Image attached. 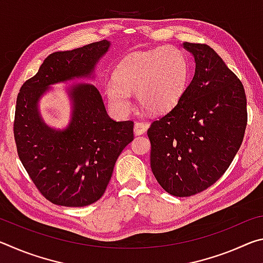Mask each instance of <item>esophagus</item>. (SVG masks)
Wrapping results in <instances>:
<instances>
[{
  "instance_id": "obj_1",
  "label": "esophagus",
  "mask_w": 263,
  "mask_h": 263,
  "mask_svg": "<svg viewBox=\"0 0 263 263\" xmlns=\"http://www.w3.org/2000/svg\"><path fill=\"white\" fill-rule=\"evenodd\" d=\"M147 128H148V124L147 123L137 122L135 124V127H133V132H135L136 136H140V135H142V133H145Z\"/></svg>"
}]
</instances>
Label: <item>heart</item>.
Segmentation results:
<instances>
[{
  "label": "heart",
  "mask_w": 263,
  "mask_h": 263,
  "mask_svg": "<svg viewBox=\"0 0 263 263\" xmlns=\"http://www.w3.org/2000/svg\"><path fill=\"white\" fill-rule=\"evenodd\" d=\"M189 79V64L183 52L174 46H161L137 52L125 58L106 83L110 109L118 116L131 110L130 92L151 112H169L179 103Z\"/></svg>",
  "instance_id": "b5f03b06"
}]
</instances>
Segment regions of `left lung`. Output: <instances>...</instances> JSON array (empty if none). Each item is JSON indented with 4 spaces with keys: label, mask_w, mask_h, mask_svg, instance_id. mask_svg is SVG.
I'll return each instance as SVG.
<instances>
[{
    "label": "left lung",
    "mask_w": 263,
    "mask_h": 263,
    "mask_svg": "<svg viewBox=\"0 0 263 263\" xmlns=\"http://www.w3.org/2000/svg\"><path fill=\"white\" fill-rule=\"evenodd\" d=\"M195 74L179 103L147 131L151 168L168 194L202 193L228 171L241 146L247 102L240 80L205 44L183 43Z\"/></svg>",
    "instance_id": "8db88e82"
}]
</instances>
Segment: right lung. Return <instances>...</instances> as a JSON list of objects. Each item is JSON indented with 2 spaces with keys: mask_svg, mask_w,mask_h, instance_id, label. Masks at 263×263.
Instances as JSON below:
<instances>
[{
  "mask_svg": "<svg viewBox=\"0 0 263 263\" xmlns=\"http://www.w3.org/2000/svg\"><path fill=\"white\" fill-rule=\"evenodd\" d=\"M109 47L110 42L104 39L52 53L17 96V153L37 189L57 205L79 208L99 201L119 154L133 140V122L111 119L92 84L68 88L72 117L64 130L48 126L39 111V101L52 84L94 78L96 64Z\"/></svg>",
  "mask_w": 263,
  "mask_h": 263,
  "instance_id": "right-lung-1",
  "label": "right lung"
}]
</instances>
